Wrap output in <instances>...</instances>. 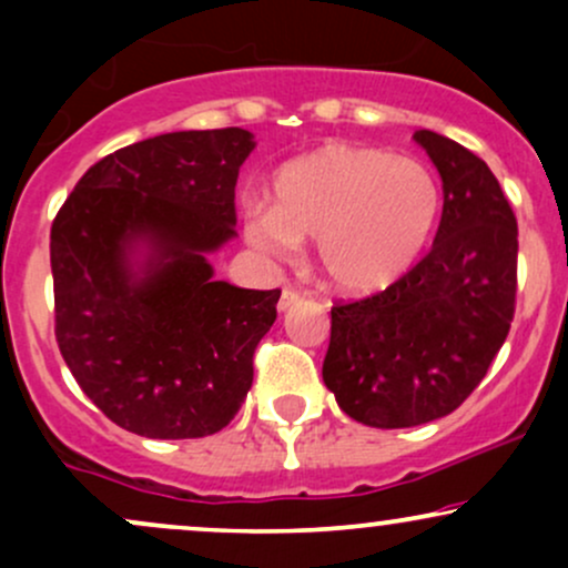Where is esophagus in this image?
<instances>
[{
	"instance_id": "34e87169",
	"label": "esophagus",
	"mask_w": 568,
	"mask_h": 568,
	"mask_svg": "<svg viewBox=\"0 0 568 568\" xmlns=\"http://www.w3.org/2000/svg\"><path fill=\"white\" fill-rule=\"evenodd\" d=\"M302 298H304V293H302V291H296V288H285L283 293H280L277 310H280V312L291 310V306H296L298 302H302Z\"/></svg>"
}]
</instances>
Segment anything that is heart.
I'll use <instances>...</instances> for the list:
<instances>
[{"mask_svg": "<svg viewBox=\"0 0 568 568\" xmlns=\"http://www.w3.org/2000/svg\"><path fill=\"white\" fill-rule=\"evenodd\" d=\"M440 186L427 165L382 149L331 143L280 168L272 207H251L245 237L272 256L317 240V266L338 293L395 285L429 243Z\"/></svg>", "mask_w": 568, "mask_h": 568, "instance_id": "1", "label": "heart"}]
</instances>
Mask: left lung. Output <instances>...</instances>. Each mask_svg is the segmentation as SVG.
<instances>
[{"mask_svg": "<svg viewBox=\"0 0 568 568\" xmlns=\"http://www.w3.org/2000/svg\"><path fill=\"white\" fill-rule=\"evenodd\" d=\"M443 181V216L419 264L361 302L331 310L323 382L368 427L452 414L505 344L518 288V224L497 175L470 149L416 130Z\"/></svg>", "mask_w": 568, "mask_h": 568, "instance_id": "8db88e82", "label": "left lung"}]
</instances>
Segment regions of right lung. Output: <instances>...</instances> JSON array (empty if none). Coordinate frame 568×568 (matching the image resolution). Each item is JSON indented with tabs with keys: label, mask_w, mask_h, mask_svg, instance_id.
<instances>
[{
	"label": "right lung",
	"mask_w": 568,
	"mask_h": 568,
	"mask_svg": "<svg viewBox=\"0 0 568 568\" xmlns=\"http://www.w3.org/2000/svg\"><path fill=\"white\" fill-rule=\"evenodd\" d=\"M243 128L179 130L98 160L50 230L55 338L82 393L143 438H205L234 419L280 291L213 280L232 240Z\"/></svg>",
	"instance_id": "1"
}]
</instances>
